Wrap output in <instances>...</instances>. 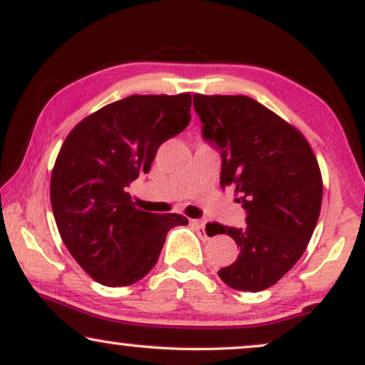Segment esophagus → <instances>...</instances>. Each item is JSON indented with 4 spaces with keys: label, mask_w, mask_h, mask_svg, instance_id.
<instances>
[{
    "label": "esophagus",
    "mask_w": 365,
    "mask_h": 365,
    "mask_svg": "<svg viewBox=\"0 0 365 365\" xmlns=\"http://www.w3.org/2000/svg\"><path fill=\"white\" fill-rule=\"evenodd\" d=\"M191 224L194 227H196V231L199 234H202V236H206V224H204V221H199V219H192Z\"/></svg>",
    "instance_id": "1"
}]
</instances>
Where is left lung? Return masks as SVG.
Instances as JSON below:
<instances>
[{"instance_id":"obj_1","label":"left lung","mask_w":365,"mask_h":365,"mask_svg":"<svg viewBox=\"0 0 365 365\" xmlns=\"http://www.w3.org/2000/svg\"><path fill=\"white\" fill-rule=\"evenodd\" d=\"M202 138L221 153V187L232 186L246 226L214 224L239 256L219 277L236 291L271 287L306 251L322 202V178L306 138L247 96L194 94Z\"/></svg>"}]
</instances>
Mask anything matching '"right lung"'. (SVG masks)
<instances>
[{
    "label": "right lung",
    "mask_w": 365,
    "mask_h": 365,
    "mask_svg": "<svg viewBox=\"0 0 365 365\" xmlns=\"http://www.w3.org/2000/svg\"><path fill=\"white\" fill-rule=\"evenodd\" d=\"M191 94L124 98L84 118L64 139L51 174V207L68 251L94 281L138 282L154 267L181 214L134 207L129 184L158 148L191 121Z\"/></svg>",
    "instance_id": "1"
}]
</instances>
